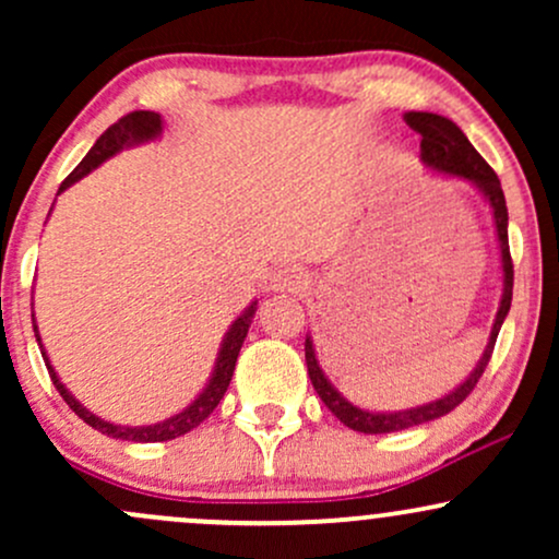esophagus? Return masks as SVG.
<instances>
[{
    "label": "esophagus",
    "instance_id": "obj_1",
    "mask_svg": "<svg viewBox=\"0 0 559 559\" xmlns=\"http://www.w3.org/2000/svg\"><path fill=\"white\" fill-rule=\"evenodd\" d=\"M273 292H288V294H299L307 288V275L299 271V267H284L273 275L271 281Z\"/></svg>",
    "mask_w": 559,
    "mask_h": 559
}]
</instances>
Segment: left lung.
I'll list each match as a JSON object with an SVG mask.
<instances>
[{
	"label": "left lung",
	"mask_w": 559,
	"mask_h": 559,
	"mask_svg": "<svg viewBox=\"0 0 559 559\" xmlns=\"http://www.w3.org/2000/svg\"><path fill=\"white\" fill-rule=\"evenodd\" d=\"M407 126L413 131L420 133V157L428 168L447 173V176H457L471 181L480 194L486 197L489 202L491 213H493V226H497V239H499V252H502V273H504V288H502V301H499L497 310V320L491 325V336L489 344H486L484 357H480L476 370L460 383L457 389L449 391L447 396L441 400L420 404V407H409V409H400V413H370V409L355 407L352 402H346L342 394H338L336 386L325 378L323 370H320L318 357H316V346H312L310 336L305 338V360H307V373H310L312 386H316L318 396L323 400L325 407L336 415L338 420L344 423L346 428L360 433H394V431H404V428L413 426H423V423L441 418V415L452 413L460 402L467 400L473 389H476L478 378L484 376L486 365L491 360L493 344H497L499 329H502L507 312H510V301H512V258H510V241H507V204H504V191L502 183H499L497 173L489 168L484 157L473 150V144L467 141V136L460 131L452 120L444 118V115H433V112H407L404 115Z\"/></svg>",
	"instance_id": "obj_1"
}]
</instances>
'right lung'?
Here are the masks:
<instances>
[{"label": "right lung", "instance_id": "right-lung-1", "mask_svg": "<svg viewBox=\"0 0 559 559\" xmlns=\"http://www.w3.org/2000/svg\"><path fill=\"white\" fill-rule=\"evenodd\" d=\"M159 133H163V118H159L157 112L136 110V112L123 115V118H120L118 123H112L105 133H102L99 139H96V144L92 146V150H88V155L81 159L79 168H75L66 178V181H62L60 191H66L68 186H73L75 181H79V178L86 176V173H92L94 168H99V165L105 163V159H110L112 155H118V152L126 150V146L141 144V141H152V139H157ZM254 312H258V301H252V305H249L247 310H243L241 316L234 320V325H230V329H228L226 338H223L221 352H217L215 370H213V376H210V383L202 389V394H199L197 400L189 404V407L181 409V413H178V415H173V418H168V420L155 423V426H133V428L131 426H115V423H107V420L96 418L94 413H88V409L83 407V404L75 400V396L66 389V383H62L60 378H57L55 368H52V365H49L47 352H44V344H41V336H38L36 323H34V333H36V342H38V349H41L44 362H47L49 376H52L55 389L60 391V396L68 402V407L73 409V413L79 415L83 423H88V426H92L94 431H102L105 436H112V439L139 441V444H152V441H170V439H178V436L189 433L191 428H197L199 423L207 418V415L213 413L217 404H221L223 394H226V389H228V383H230V376H234L236 357H239L243 338H247L249 325H252Z\"/></svg>", "mask_w": 559, "mask_h": 559}]
</instances>
